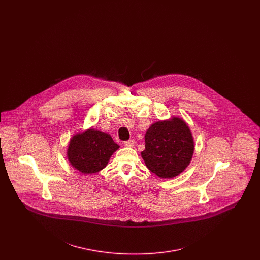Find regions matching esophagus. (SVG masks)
Wrapping results in <instances>:
<instances>
[{
  "label": "esophagus",
  "instance_id": "1",
  "mask_svg": "<svg viewBox=\"0 0 260 260\" xmlns=\"http://www.w3.org/2000/svg\"><path fill=\"white\" fill-rule=\"evenodd\" d=\"M124 144L125 145V146L132 147V146H134V145L136 144V141H135V139H129V140H126V141H124Z\"/></svg>",
  "mask_w": 260,
  "mask_h": 260
}]
</instances>
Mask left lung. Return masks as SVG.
Instances as JSON below:
<instances>
[{"instance_id":"obj_1","label":"left lung","mask_w":260,"mask_h":260,"mask_svg":"<svg viewBox=\"0 0 260 260\" xmlns=\"http://www.w3.org/2000/svg\"><path fill=\"white\" fill-rule=\"evenodd\" d=\"M194 153L190 128L179 118L152 124L145 135L141 156L149 171L161 178H173L182 173Z\"/></svg>"}]
</instances>
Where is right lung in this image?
<instances>
[{"instance_id":"obj_1","label":"right lung","mask_w":260,"mask_h":260,"mask_svg":"<svg viewBox=\"0 0 260 260\" xmlns=\"http://www.w3.org/2000/svg\"><path fill=\"white\" fill-rule=\"evenodd\" d=\"M119 145L108 134L87 129L73 136L68 147V160L83 173H95L106 167L112 154Z\"/></svg>"}]
</instances>
